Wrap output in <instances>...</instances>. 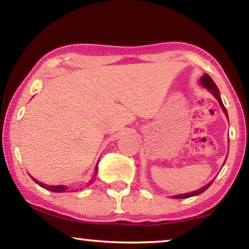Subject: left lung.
I'll use <instances>...</instances> for the list:
<instances>
[{
    "mask_svg": "<svg viewBox=\"0 0 249 249\" xmlns=\"http://www.w3.org/2000/svg\"><path fill=\"white\" fill-rule=\"evenodd\" d=\"M199 85L202 87L205 88V89H207L210 91L211 94L213 95L214 97L216 98L217 102H219L220 107L221 108H222V111L224 112V114H226V117L228 118V112L226 110V107H224V105L222 103V100H221V96H220V91H219V88H217V86L215 85V83L212 80V78H211L209 74L204 73L202 77H200L199 79ZM224 163H226V161H224ZM213 180L212 181H210L207 185H205L204 187H202V188L197 189V190H194V192H190V193H185V194H178V195H175L172 196V198H176V199H181V198H189V197H193V196H197L199 195V194H202L205 192V190L209 188V187L212 185Z\"/></svg>",
    "mask_w": 249,
    "mask_h": 249,
    "instance_id": "obj_1",
    "label": "left lung"
}]
</instances>
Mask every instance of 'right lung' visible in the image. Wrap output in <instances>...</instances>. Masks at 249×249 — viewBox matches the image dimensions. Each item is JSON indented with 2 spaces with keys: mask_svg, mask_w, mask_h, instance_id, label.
I'll return each instance as SVG.
<instances>
[{
  "mask_svg": "<svg viewBox=\"0 0 249 249\" xmlns=\"http://www.w3.org/2000/svg\"><path fill=\"white\" fill-rule=\"evenodd\" d=\"M97 172H98V162H97L96 166H95V173H94L93 178L90 179L89 183H93V182L95 181V180H96ZM30 178H32L36 183H38V186L42 187V188L50 190V192H53V193H67L68 190H69V188H68L67 186H63V185H56V186H54V185H46V183H43V182L38 181V180H36L35 178H33L32 176H30Z\"/></svg>",
  "mask_w": 249,
  "mask_h": 249,
  "instance_id": "obj_1",
  "label": "right lung"
}]
</instances>
